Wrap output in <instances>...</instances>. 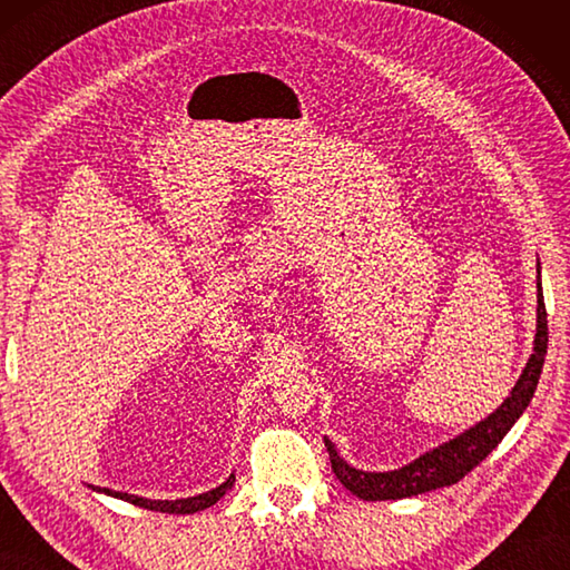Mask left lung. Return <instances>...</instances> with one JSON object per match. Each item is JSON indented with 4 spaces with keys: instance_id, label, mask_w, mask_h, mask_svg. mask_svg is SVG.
I'll use <instances>...</instances> for the list:
<instances>
[{
    "instance_id": "8db88e82",
    "label": "left lung",
    "mask_w": 570,
    "mask_h": 570,
    "mask_svg": "<svg viewBox=\"0 0 570 570\" xmlns=\"http://www.w3.org/2000/svg\"><path fill=\"white\" fill-rule=\"evenodd\" d=\"M547 347H549V325H547V304H543V292H541V264H539L537 266L534 350H531L527 365L522 374H519L517 384L512 386L510 396H507L490 416L478 421L475 426L458 433L451 441L431 448V451L419 455L416 460H411V463L386 470V472H370V470H357L355 465H350L347 460L337 453L335 443L325 435V448H328L335 478L343 482L345 490H350L353 494H357L360 500H367V502L404 500V498H414V494L455 485L460 478H465L472 468L480 465L482 460L498 448V443L507 433H510L517 419L527 411L531 396L537 392L543 357H547Z\"/></svg>"
}]
</instances>
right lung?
I'll list each match as a JSON object with an SVG mask.
<instances>
[{"label":"right lung","mask_w":570,"mask_h":570,"mask_svg":"<svg viewBox=\"0 0 570 570\" xmlns=\"http://www.w3.org/2000/svg\"><path fill=\"white\" fill-rule=\"evenodd\" d=\"M233 485H235V472L223 482V485H217L215 490L196 494V498H180V500H149V498H139V494L117 492V490H110V488H95V485H90V488L95 492L110 494V498H117V500H125V502H131V504H137V507H144V510L166 512V514H196V512L208 510V507H213L217 500H223L225 492L233 490Z\"/></svg>","instance_id":"add662e5"}]
</instances>
